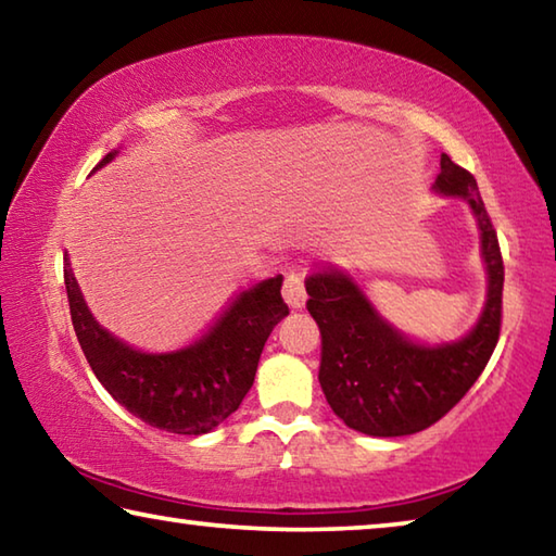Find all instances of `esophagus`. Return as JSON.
I'll return each mask as SVG.
<instances>
[{"label": "esophagus", "mask_w": 556, "mask_h": 556, "mask_svg": "<svg viewBox=\"0 0 556 556\" xmlns=\"http://www.w3.org/2000/svg\"><path fill=\"white\" fill-rule=\"evenodd\" d=\"M281 294L291 308H301L306 301V289H304V271L301 269H289L285 287H281Z\"/></svg>", "instance_id": "esophagus-1"}]
</instances>
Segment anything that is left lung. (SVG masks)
Returning <instances> with one entry per match:
<instances>
[{"label": "left lung", "instance_id": "8db88e82", "mask_svg": "<svg viewBox=\"0 0 556 556\" xmlns=\"http://www.w3.org/2000/svg\"><path fill=\"white\" fill-rule=\"evenodd\" d=\"M437 191L470 203L488 265L483 316L458 343H409L372 312L341 271L318 269L306 279V308L321 331L318 382L345 427L363 434L404 437L437 425L481 378L501 338L505 267L476 178L441 154Z\"/></svg>", "mask_w": 556, "mask_h": 556}]
</instances>
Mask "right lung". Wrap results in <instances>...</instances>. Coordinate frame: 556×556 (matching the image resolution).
Segmentation results:
<instances>
[{
  "mask_svg": "<svg viewBox=\"0 0 556 556\" xmlns=\"http://www.w3.org/2000/svg\"><path fill=\"white\" fill-rule=\"evenodd\" d=\"M63 279L75 336L102 388L144 425L172 434H205L240 407L271 328L289 314L277 275L242 289L199 341L172 353H144L92 318L71 265Z\"/></svg>",
  "mask_w": 556,
  "mask_h": 556,
  "instance_id": "1",
  "label": "right lung"
}]
</instances>
